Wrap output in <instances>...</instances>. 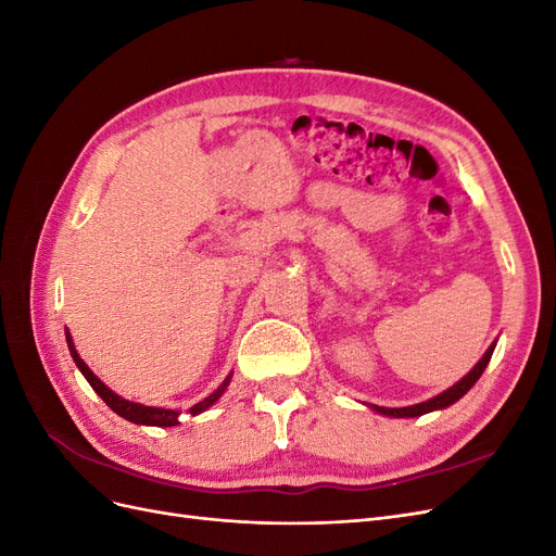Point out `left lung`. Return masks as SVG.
Returning <instances> with one entry per match:
<instances>
[{
    "instance_id": "1",
    "label": "left lung",
    "mask_w": 556,
    "mask_h": 556,
    "mask_svg": "<svg viewBox=\"0 0 556 556\" xmlns=\"http://www.w3.org/2000/svg\"><path fill=\"white\" fill-rule=\"evenodd\" d=\"M494 348H496V343H492L490 348H486L482 359H480L473 368H470V371H468L457 384H452L450 390H445V392L439 394V396H433V399L422 401V403H415V406H406V408H382V406H371V408H374L376 413H380V415H387V417H419V415H427V413H431V410H443V408L452 406L454 401H459V399L470 390V387H473V384L478 382V378L482 376L486 364H490V359H492Z\"/></svg>"
}]
</instances>
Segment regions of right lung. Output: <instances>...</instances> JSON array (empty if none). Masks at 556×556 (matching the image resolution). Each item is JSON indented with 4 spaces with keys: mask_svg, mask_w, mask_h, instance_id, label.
Wrapping results in <instances>:
<instances>
[{
    "mask_svg": "<svg viewBox=\"0 0 556 556\" xmlns=\"http://www.w3.org/2000/svg\"><path fill=\"white\" fill-rule=\"evenodd\" d=\"M66 345H70V352H72V357H74V362H76V366L80 368V374L86 376V380L90 382V387L92 390L104 399V403L106 406L113 410V413H117L121 417H125V419H129V422H134V425H146V427H176L178 425V417H180V410H169V408H153V406H141V403H134V401H127V399H123V396H117L113 390H109V387L99 380L90 368H88V364L80 359V355L76 352V348H74V341H72V336H70V331H66ZM229 380H231V374L223 380V384L217 387V390L211 394V396H206L204 401H199L197 406H192L188 413L190 415H199V413H204L206 408H211L213 403L220 399L223 394H225V390H227V384H229Z\"/></svg>",
    "mask_w": 556,
    "mask_h": 556,
    "instance_id": "right-lung-1",
    "label": "right lung"
}]
</instances>
